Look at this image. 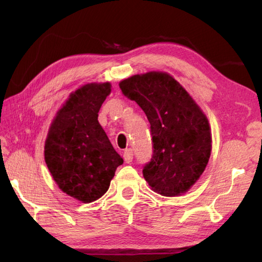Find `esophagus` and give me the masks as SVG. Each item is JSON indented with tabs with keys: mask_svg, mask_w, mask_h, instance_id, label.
Segmentation results:
<instances>
[{
	"mask_svg": "<svg viewBox=\"0 0 262 262\" xmlns=\"http://www.w3.org/2000/svg\"><path fill=\"white\" fill-rule=\"evenodd\" d=\"M124 160H125L126 163H130L132 161H133V151H132L130 148L125 149V152H124Z\"/></svg>",
	"mask_w": 262,
	"mask_h": 262,
	"instance_id": "1",
	"label": "esophagus"
}]
</instances>
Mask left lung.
<instances>
[{
  "mask_svg": "<svg viewBox=\"0 0 262 262\" xmlns=\"http://www.w3.org/2000/svg\"><path fill=\"white\" fill-rule=\"evenodd\" d=\"M151 125L152 158L143 176L163 196L186 192L208 163L211 136L208 120L179 82L163 72L134 75L119 83Z\"/></svg>",
  "mask_w": 262,
  "mask_h": 262,
  "instance_id": "8db88e82",
  "label": "left lung"
}]
</instances>
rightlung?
Here are the masks:
<instances>
[{"mask_svg": "<svg viewBox=\"0 0 262 262\" xmlns=\"http://www.w3.org/2000/svg\"><path fill=\"white\" fill-rule=\"evenodd\" d=\"M110 90V83H91L72 93L55 117L45 144V161L54 180L83 203L103 196L124 162L98 121Z\"/></svg>", "mask_w": 262, "mask_h": 262, "instance_id": "right-lung-1", "label": "right lung"}]
</instances>
